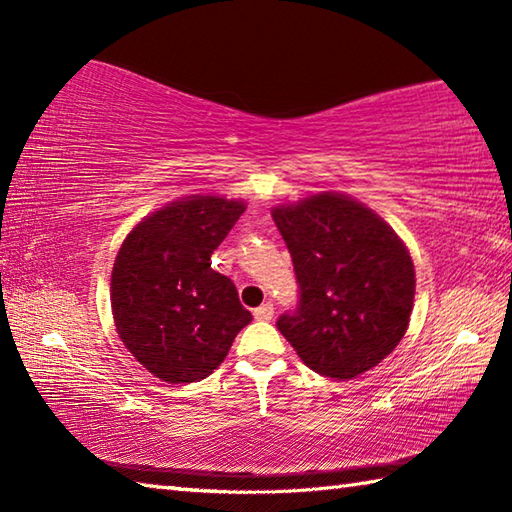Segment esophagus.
<instances>
[{"instance_id": "34e87169", "label": "esophagus", "mask_w": 512, "mask_h": 512, "mask_svg": "<svg viewBox=\"0 0 512 512\" xmlns=\"http://www.w3.org/2000/svg\"><path fill=\"white\" fill-rule=\"evenodd\" d=\"M273 314H275V308H273V303H262V306H259L257 310H255V319L257 321H270L273 319Z\"/></svg>"}]
</instances>
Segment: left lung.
<instances>
[{
  "mask_svg": "<svg viewBox=\"0 0 512 512\" xmlns=\"http://www.w3.org/2000/svg\"><path fill=\"white\" fill-rule=\"evenodd\" d=\"M290 250L299 303L279 332L321 376L350 380L387 358L407 332L416 273L387 222L343 193L273 209Z\"/></svg>",
  "mask_w": 512,
  "mask_h": 512,
  "instance_id": "8db88e82",
  "label": "left lung"
}]
</instances>
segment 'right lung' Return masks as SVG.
I'll list each match as a JSON object with an SVG mask.
<instances>
[{
	"label": "right lung",
	"mask_w": 512,
	"mask_h": 512,
	"mask_svg": "<svg viewBox=\"0 0 512 512\" xmlns=\"http://www.w3.org/2000/svg\"><path fill=\"white\" fill-rule=\"evenodd\" d=\"M244 202L191 195L147 215L112 270L116 332L136 361L165 383H195L217 369L253 321L237 288L211 268Z\"/></svg>",
	"instance_id": "right-lung-1"
}]
</instances>
